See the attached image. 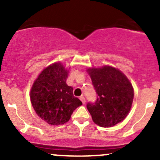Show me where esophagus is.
Wrapping results in <instances>:
<instances>
[{"label":"esophagus","instance_id":"34e87169","mask_svg":"<svg viewBox=\"0 0 160 160\" xmlns=\"http://www.w3.org/2000/svg\"><path fill=\"white\" fill-rule=\"evenodd\" d=\"M80 101H81V102H82V104H84L86 103V98H84V96H82H82H80Z\"/></svg>","mask_w":160,"mask_h":160}]
</instances>
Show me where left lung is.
Wrapping results in <instances>:
<instances>
[{
  "label": "left lung",
  "mask_w": 160,
  "mask_h": 160,
  "mask_svg": "<svg viewBox=\"0 0 160 160\" xmlns=\"http://www.w3.org/2000/svg\"><path fill=\"white\" fill-rule=\"evenodd\" d=\"M98 97L86 105L93 122L102 127H111L129 113L134 98L131 82L120 70L111 66L87 70Z\"/></svg>",
  "instance_id": "8db88e82"
}]
</instances>
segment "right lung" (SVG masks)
Here are the masks:
<instances>
[{
	"label": "right lung",
	"mask_w": 160,
	"mask_h": 160,
	"mask_svg": "<svg viewBox=\"0 0 160 160\" xmlns=\"http://www.w3.org/2000/svg\"><path fill=\"white\" fill-rule=\"evenodd\" d=\"M68 71L62 63L49 65L39 74L31 89L33 108L40 118L52 126L62 125L82 105L74 96L73 88L66 83Z\"/></svg>",
	"instance_id": "right-lung-1"
}]
</instances>
